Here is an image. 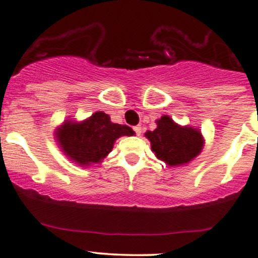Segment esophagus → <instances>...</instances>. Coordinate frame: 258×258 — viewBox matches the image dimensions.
Wrapping results in <instances>:
<instances>
[{
  "label": "esophagus",
  "mask_w": 258,
  "mask_h": 258,
  "mask_svg": "<svg viewBox=\"0 0 258 258\" xmlns=\"http://www.w3.org/2000/svg\"><path fill=\"white\" fill-rule=\"evenodd\" d=\"M133 129H134L135 134H137V135H140V134H142V126H140V125L134 126V128H133Z\"/></svg>",
  "instance_id": "34e87169"
}]
</instances>
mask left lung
Masks as SVG:
<instances>
[{
  "label": "left lung",
  "instance_id": "left-lung-1",
  "mask_svg": "<svg viewBox=\"0 0 258 258\" xmlns=\"http://www.w3.org/2000/svg\"><path fill=\"white\" fill-rule=\"evenodd\" d=\"M156 129L145 133L150 140L155 156L169 166H180L190 163L199 155L204 147L200 130L181 126L168 115L156 120Z\"/></svg>",
  "mask_w": 258,
  "mask_h": 258
}]
</instances>
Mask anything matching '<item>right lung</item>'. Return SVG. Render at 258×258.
<instances>
[{"label":"right lung","instance_id":"obj_1","mask_svg":"<svg viewBox=\"0 0 258 258\" xmlns=\"http://www.w3.org/2000/svg\"><path fill=\"white\" fill-rule=\"evenodd\" d=\"M134 135L132 128L111 123L110 116L97 111L86 120H67L55 130V139L63 153L81 166L102 163L118 138Z\"/></svg>","mask_w":258,"mask_h":258}]
</instances>
